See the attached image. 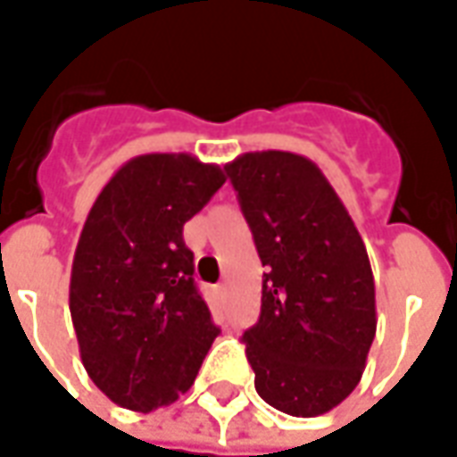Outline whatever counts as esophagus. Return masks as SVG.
I'll list each match as a JSON object with an SVG mask.
<instances>
[{"label": "esophagus", "mask_w": 457, "mask_h": 457, "mask_svg": "<svg viewBox=\"0 0 457 457\" xmlns=\"http://www.w3.org/2000/svg\"><path fill=\"white\" fill-rule=\"evenodd\" d=\"M215 295L220 297V300H225V295H228V285H217Z\"/></svg>", "instance_id": "esophagus-1"}]
</instances>
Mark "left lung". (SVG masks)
Returning a JSON list of instances; mask_svg holds the SVG:
<instances>
[{
  "mask_svg": "<svg viewBox=\"0 0 457 457\" xmlns=\"http://www.w3.org/2000/svg\"><path fill=\"white\" fill-rule=\"evenodd\" d=\"M225 170L265 268L260 320L242 335L254 390L295 418L333 411L360 383L378 328L365 242L303 154L245 152Z\"/></svg>",
  "mask_w": 457,
  "mask_h": 457,
  "instance_id": "8db88e82",
  "label": "left lung"
}]
</instances>
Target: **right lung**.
Masks as SVG:
<instances>
[{"label": "right lung", "instance_id": "add662e5", "mask_svg": "<svg viewBox=\"0 0 457 457\" xmlns=\"http://www.w3.org/2000/svg\"><path fill=\"white\" fill-rule=\"evenodd\" d=\"M220 164L187 152L124 162L77 242L70 312L87 375L120 408L150 412L187 393L215 322L195 285L182 228L225 185Z\"/></svg>", "mask_w": 457, "mask_h": 457}]
</instances>
